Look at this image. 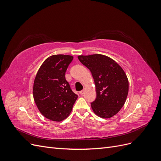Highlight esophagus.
I'll return each mask as SVG.
<instances>
[{
    "mask_svg": "<svg viewBox=\"0 0 161 161\" xmlns=\"http://www.w3.org/2000/svg\"><path fill=\"white\" fill-rule=\"evenodd\" d=\"M85 89H83V90H82L81 91H80L79 93H80V95H83V94L85 93Z\"/></svg>",
    "mask_w": 161,
    "mask_h": 161,
    "instance_id": "esophagus-1",
    "label": "esophagus"
}]
</instances>
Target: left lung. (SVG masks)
Instances as JSON below:
<instances>
[{"mask_svg": "<svg viewBox=\"0 0 161 161\" xmlns=\"http://www.w3.org/2000/svg\"><path fill=\"white\" fill-rule=\"evenodd\" d=\"M78 58L90 70L94 79L97 97L91 103L92 111L104 119L114 116L124 106L128 94L129 82L124 70L105 55H80Z\"/></svg>", "mask_w": 161, "mask_h": 161, "instance_id": "obj_1", "label": "left lung"}]
</instances>
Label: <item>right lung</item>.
Masks as SVG:
<instances>
[{
    "label": "right lung",
    "mask_w": 161,
    "mask_h": 161,
    "mask_svg": "<svg viewBox=\"0 0 161 161\" xmlns=\"http://www.w3.org/2000/svg\"><path fill=\"white\" fill-rule=\"evenodd\" d=\"M72 59L73 56L64 54L48 57L34 80V101L40 113L52 121L66 119L78 98L65 79V72Z\"/></svg>",
    "instance_id": "right-lung-1"
}]
</instances>
